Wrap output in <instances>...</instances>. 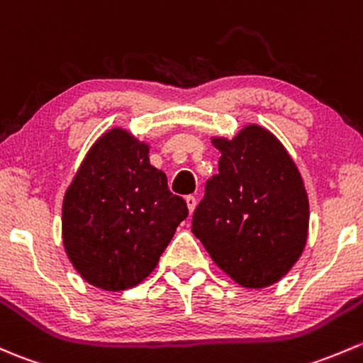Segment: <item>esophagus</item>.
Wrapping results in <instances>:
<instances>
[{"instance_id":"obj_1","label":"esophagus","mask_w":363,"mask_h":363,"mask_svg":"<svg viewBox=\"0 0 363 363\" xmlns=\"http://www.w3.org/2000/svg\"><path fill=\"white\" fill-rule=\"evenodd\" d=\"M186 203H188V208H189V213H193L194 207H196V198L193 196V194H188L186 196Z\"/></svg>"}]
</instances>
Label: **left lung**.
<instances>
[{"label":"left lung","mask_w":363,"mask_h":363,"mask_svg":"<svg viewBox=\"0 0 363 363\" xmlns=\"http://www.w3.org/2000/svg\"><path fill=\"white\" fill-rule=\"evenodd\" d=\"M212 144L220 151L219 174L207 181L191 231L236 284L268 287L306 245L310 203L303 179L280 140L259 125Z\"/></svg>","instance_id":"8db88e82"}]
</instances>
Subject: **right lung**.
Here are the masks:
<instances>
[{
    "label": "right lung",
    "mask_w": 363,
    "mask_h": 363,
    "mask_svg": "<svg viewBox=\"0 0 363 363\" xmlns=\"http://www.w3.org/2000/svg\"><path fill=\"white\" fill-rule=\"evenodd\" d=\"M186 217V201L150 163V146L113 128L91 146L64 196V247L89 284L125 291L156 268Z\"/></svg>",
    "instance_id": "right-lung-1"
}]
</instances>
